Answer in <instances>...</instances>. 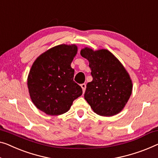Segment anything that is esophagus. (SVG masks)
I'll return each mask as SVG.
<instances>
[{
    "instance_id": "obj_1",
    "label": "esophagus",
    "mask_w": 158,
    "mask_h": 158,
    "mask_svg": "<svg viewBox=\"0 0 158 158\" xmlns=\"http://www.w3.org/2000/svg\"><path fill=\"white\" fill-rule=\"evenodd\" d=\"M81 86L82 88V90H83V92H84V91H85V89H86V84H81Z\"/></svg>"
}]
</instances>
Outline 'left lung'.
<instances>
[{
    "label": "left lung",
    "mask_w": 158,
    "mask_h": 158,
    "mask_svg": "<svg viewBox=\"0 0 158 158\" xmlns=\"http://www.w3.org/2000/svg\"><path fill=\"white\" fill-rule=\"evenodd\" d=\"M93 80L86 84L84 98L96 114L111 116L123 109L132 93V81L118 60L106 49L84 48Z\"/></svg>",
    "instance_id": "left-lung-1"
}]
</instances>
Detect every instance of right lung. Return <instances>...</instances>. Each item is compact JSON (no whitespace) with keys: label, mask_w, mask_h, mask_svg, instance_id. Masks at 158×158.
<instances>
[{"label":"right lung","mask_w":158,"mask_h":158,"mask_svg":"<svg viewBox=\"0 0 158 158\" xmlns=\"http://www.w3.org/2000/svg\"><path fill=\"white\" fill-rule=\"evenodd\" d=\"M77 52L75 45L54 47L32 66L27 78L30 97L35 106L46 114H64L83 93L74 81V69L71 67Z\"/></svg>","instance_id":"obj_1"}]
</instances>
